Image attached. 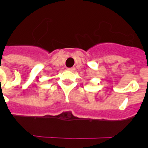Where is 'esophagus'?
<instances>
[{"mask_svg":"<svg viewBox=\"0 0 148 148\" xmlns=\"http://www.w3.org/2000/svg\"><path fill=\"white\" fill-rule=\"evenodd\" d=\"M67 70H69V71H71V72H74V71H75V67H71V68H68Z\"/></svg>","mask_w":148,"mask_h":148,"instance_id":"34e87169","label":"esophagus"}]
</instances>
